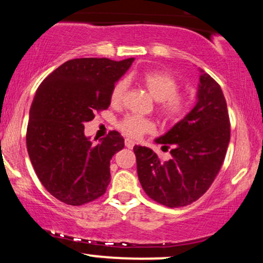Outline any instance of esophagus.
<instances>
[{"label":"esophagus","instance_id":"1","mask_svg":"<svg viewBox=\"0 0 263 263\" xmlns=\"http://www.w3.org/2000/svg\"><path fill=\"white\" fill-rule=\"evenodd\" d=\"M125 146L127 147V148H134V146H135V142L132 141V140H129V138H126V141H125Z\"/></svg>","mask_w":263,"mask_h":263}]
</instances>
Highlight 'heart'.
Listing matches in <instances>:
<instances>
[{"label":"heart","instance_id":"b5f03b06","mask_svg":"<svg viewBox=\"0 0 263 263\" xmlns=\"http://www.w3.org/2000/svg\"><path fill=\"white\" fill-rule=\"evenodd\" d=\"M142 84L149 95L158 101V111L165 119L177 121L183 116L186 108V100L183 95L178 93L180 84L174 75L164 70L147 71L142 77ZM126 89V79H120L115 84L111 90L112 104H120L123 100ZM119 128L129 137L138 138L147 132H152L155 129V123L137 115H127L119 122Z\"/></svg>","mask_w":263,"mask_h":263}]
</instances>
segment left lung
Returning <instances> with one entry per match:
<instances>
[{"label": "left lung", "mask_w": 263, "mask_h": 263, "mask_svg": "<svg viewBox=\"0 0 263 263\" xmlns=\"http://www.w3.org/2000/svg\"><path fill=\"white\" fill-rule=\"evenodd\" d=\"M197 104L156 143L172 147L161 161L151 148L135 146L137 174L146 194L168 208L198 200L218 176L230 142V120L221 87L200 70Z\"/></svg>", "instance_id": "8db88e82"}]
</instances>
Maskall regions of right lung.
<instances>
[{
	"mask_svg": "<svg viewBox=\"0 0 263 263\" xmlns=\"http://www.w3.org/2000/svg\"><path fill=\"white\" fill-rule=\"evenodd\" d=\"M134 60H68L48 75L35 92L27 149L41 183L63 203L78 206L106 192L110 161L125 147V140L111 131L93 144L84 135V123L91 121L96 111L110 106L111 90Z\"/></svg>",
	"mask_w": 263,
	"mask_h": 263,
	"instance_id": "1",
	"label": "right lung"
}]
</instances>
